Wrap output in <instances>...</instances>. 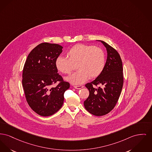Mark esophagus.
Listing matches in <instances>:
<instances>
[{"label": "esophagus", "instance_id": "esophagus-1", "mask_svg": "<svg viewBox=\"0 0 152 152\" xmlns=\"http://www.w3.org/2000/svg\"><path fill=\"white\" fill-rule=\"evenodd\" d=\"M74 88H76V89H80L82 88H83V86H74Z\"/></svg>", "mask_w": 152, "mask_h": 152}]
</instances>
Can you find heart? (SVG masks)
<instances>
[{"instance_id":"heart-1","label":"heart","mask_w":152,"mask_h":152,"mask_svg":"<svg viewBox=\"0 0 152 152\" xmlns=\"http://www.w3.org/2000/svg\"><path fill=\"white\" fill-rule=\"evenodd\" d=\"M67 58L58 56L55 60L56 69L63 74H68L72 70L73 65L77 64L78 71L65 77V80L72 84H82L90 79L98 77L106 65L104 51L93 45L77 44L72 47L66 53Z\"/></svg>"}]
</instances>
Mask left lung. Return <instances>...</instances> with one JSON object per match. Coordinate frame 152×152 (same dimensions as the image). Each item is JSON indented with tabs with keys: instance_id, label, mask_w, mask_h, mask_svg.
<instances>
[{
	"instance_id": "obj_1",
	"label": "left lung",
	"mask_w": 152,
	"mask_h": 152,
	"mask_svg": "<svg viewBox=\"0 0 152 152\" xmlns=\"http://www.w3.org/2000/svg\"><path fill=\"white\" fill-rule=\"evenodd\" d=\"M99 41L106 48L107 60L101 75L86 84L89 95L84 102V106L91 114L102 116L115 106L123 87L124 75L122 60L118 52L106 42ZM98 85L101 87L97 88Z\"/></svg>"
}]
</instances>
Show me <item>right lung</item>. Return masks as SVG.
<instances>
[{"instance_id":"obj_1","label":"right lung","mask_w":152,"mask_h":152,"mask_svg":"<svg viewBox=\"0 0 152 152\" xmlns=\"http://www.w3.org/2000/svg\"><path fill=\"white\" fill-rule=\"evenodd\" d=\"M63 48L58 44L41 43L28 55L23 67L22 86L26 100L41 116H50L57 112L63 106L65 91L70 87L55 66V60ZM57 81L59 84L52 87Z\"/></svg>"}]
</instances>
